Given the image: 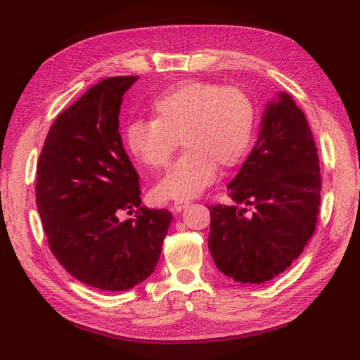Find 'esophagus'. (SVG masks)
Returning <instances> with one entry per match:
<instances>
[{
    "mask_svg": "<svg viewBox=\"0 0 360 360\" xmlns=\"http://www.w3.org/2000/svg\"><path fill=\"white\" fill-rule=\"evenodd\" d=\"M188 205H189V201H176V202L171 205V209H172V212L180 213V212H183L184 209H186Z\"/></svg>",
    "mask_w": 360,
    "mask_h": 360,
    "instance_id": "esophagus-1",
    "label": "esophagus"
}]
</instances>
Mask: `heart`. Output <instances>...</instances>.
Returning a JSON list of instances; mask_svg holds the SVG:
<instances>
[{
	"mask_svg": "<svg viewBox=\"0 0 360 360\" xmlns=\"http://www.w3.org/2000/svg\"><path fill=\"white\" fill-rule=\"evenodd\" d=\"M155 120L127 126L132 156L151 169L165 168L181 138L183 156L156 184L160 200L188 201L209 188L217 167L231 168L252 143L255 111L249 97L234 86L184 81L160 93L151 103Z\"/></svg>",
	"mask_w": 360,
	"mask_h": 360,
	"instance_id": "1",
	"label": "heart"
}]
</instances>
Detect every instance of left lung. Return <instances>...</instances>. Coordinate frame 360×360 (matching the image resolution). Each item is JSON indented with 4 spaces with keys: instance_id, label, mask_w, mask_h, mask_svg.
Segmentation results:
<instances>
[{
    "instance_id": "8db88e82",
    "label": "left lung",
    "mask_w": 360,
    "mask_h": 360,
    "mask_svg": "<svg viewBox=\"0 0 360 360\" xmlns=\"http://www.w3.org/2000/svg\"><path fill=\"white\" fill-rule=\"evenodd\" d=\"M228 191L234 204L209 207L216 267L242 284L274 279L312 237L321 200L314 136L290 94L267 103L254 150Z\"/></svg>"
}]
</instances>
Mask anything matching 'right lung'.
<instances>
[{"mask_svg":"<svg viewBox=\"0 0 360 360\" xmlns=\"http://www.w3.org/2000/svg\"><path fill=\"white\" fill-rule=\"evenodd\" d=\"M138 76L93 85L51 126L37 165L36 204L52 254L69 274L103 291L147 279L172 213L141 205L139 177L123 148L118 115ZM122 211L136 220L122 223Z\"/></svg>","mask_w":360,"mask_h":360,"instance_id":"obj_1","label":"right lung"}]
</instances>
